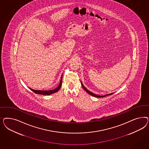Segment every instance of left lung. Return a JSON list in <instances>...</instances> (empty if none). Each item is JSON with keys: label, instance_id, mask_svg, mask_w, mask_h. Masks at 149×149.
<instances>
[{"label": "left lung", "instance_id": "obj_1", "mask_svg": "<svg viewBox=\"0 0 149 149\" xmlns=\"http://www.w3.org/2000/svg\"><path fill=\"white\" fill-rule=\"evenodd\" d=\"M81 85L82 86V87L84 88V89L86 91V92L88 93H89L90 95H92V96H94L95 97H97V98H101V97H105V96H107V95H111L113 94V93H110V94H109V95H103V96H100V95H95L94 93H93L92 92H90V91L88 90L87 88H86L85 87V86L83 85V84H82V82H81Z\"/></svg>", "mask_w": 149, "mask_h": 149}]
</instances>
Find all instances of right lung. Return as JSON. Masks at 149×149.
I'll return each instance as SVG.
<instances>
[{"label": "right lung", "mask_w": 149, "mask_h": 149, "mask_svg": "<svg viewBox=\"0 0 149 149\" xmlns=\"http://www.w3.org/2000/svg\"><path fill=\"white\" fill-rule=\"evenodd\" d=\"M62 76L61 77V81H60V83H59V85L58 86L57 88H55L54 90H49V91H41V90H33L32 88H30L31 90L34 92V93H36V94H39V95H50L55 93V92H57L60 89L61 85H62Z\"/></svg>", "instance_id": "1"}]
</instances>
